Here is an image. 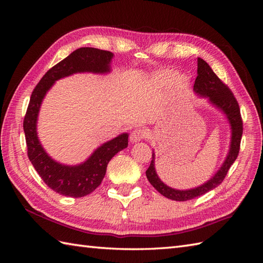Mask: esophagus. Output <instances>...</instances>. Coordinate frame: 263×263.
<instances>
[{
	"mask_svg": "<svg viewBox=\"0 0 263 263\" xmlns=\"http://www.w3.org/2000/svg\"><path fill=\"white\" fill-rule=\"evenodd\" d=\"M146 136H147V133L145 130L137 128V129L133 130V133L130 134V140H132V142H137V141L145 139Z\"/></svg>",
	"mask_w": 263,
	"mask_h": 263,
	"instance_id": "34e87169",
	"label": "esophagus"
}]
</instances>
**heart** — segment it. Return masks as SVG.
<instances>
[{
	"label": "heart",
	"mask_w": 263,
	"mask_h": 263,
	"mask_svg": "<svg viewBox=\"0 0 263 263\" xmlns=\"http://www.w3.org/2000/svg\"><path fill=\"white\" fill-rule=\"evenodd\" d=\"M169 83L173 89L181 91L186 85V78L184 76L174 77V71L172 70H162L151 79V84H153L156 90H162Z\"/></svg>",
	"instance_id": "1"
}]
</instances>
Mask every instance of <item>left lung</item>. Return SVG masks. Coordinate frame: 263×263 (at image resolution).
<instances>
[{"label":"left lung","mask_w":263,"mask_h":263,"mask_svg":"<svg viewBox=\"0 0 263 263\" xmlns=\"http://www.w3.org/2000/svg\"><path fill=\"white\" fill-rule=\"evenodd\" d=\"M193 90L200 97L209 99L211 104L216 106L225 114L229 122L230 129H232V138H230L228 155L219 170L215 173V176L208 182H205L204 184L190 190H177L164 184L156 172L155 154L153 153L150 165L146 171L148 181L159 193L166 198L179 202L192 200V198L208 193L209 191L217 187L224 181L228 170L239 154L242 136V119L237 100L235 99L233 92L229 90V87L214 73L209 63L201 58H197V77L195 79Z\"/></svg>","instance_id":"8db88e82"}]
</instances>
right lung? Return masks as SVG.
<instances>
[{
  "mask_svg": "<svg viewBox=\"0 0 263 263\" xmlns=\"http://www.w3.org/2000/svg\"><path fill=\"white\" fill-rule=\"evenodd\" d=\"M114 54L107 50L82 47L47 71L31 93L24 118L27 155L39 177L54 192L70 197H82L92 193L104 179L107 164L117 153L128 146V134L118 135L104 142L84 162L66 165L54 161L43 148L37 136V117L46 93L61 78L73 73H108Z\"/></svg>",
  "mask_w": 263,
  "mask_h": 263,
  "instance_id": "add662e5",
  "label": "right lung"
}]
</instances>
